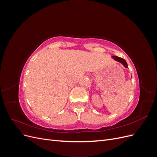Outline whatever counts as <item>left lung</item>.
Instances as JSON below:
<instances>
[{"label": "left lung", "mask_w": 157, "mask_h": 157, "mask_svg": "<svg viewBox=\"0 0 157 157\" xmlns=\"http://www.w3.org/2000/svg\"><path fill=\"white\" fill-rule=\"evenodd\" d=\"M111 58L114 60H115L116 61H118V62L121 63L123 66H124L125 68H128V64L126 63V61H125V59H124L123 58H119V57H118V56H113Z\"/></svg>", "instance_id": "left-lung-1"}]
</instances>
